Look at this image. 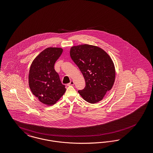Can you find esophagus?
Returning a JSON list of instances; mask_svg holds the SVG:
<instances>
[{
    "instance_id": "esophagus-1",
    "label": "esophagus",
    "mask_w": 153,
    "mask_h": 153,
    "mask_svg": "<svg viewBox=\"0 0 153 153\" xmlns=\"http://www.w3.org/2000/svg\"><path fill=\"white\" fill-rule=\"evenodd\" d=\"M74 85V81H71L69 83H68V84H67V85L68 86H69V85Z\"/></svg>"
}]
</instances>
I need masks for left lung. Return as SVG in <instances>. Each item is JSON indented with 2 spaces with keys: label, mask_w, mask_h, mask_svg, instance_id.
<instances>
[{
  "label": "left lung",
  "mask_w": 153,
  "mask_h": 153,
  "mask_svg": "<svg viewBox=\"0 0 153 153\" xmlns=\"http://www.w3.org/2000/svg\"><path fill=\"white\" fill-rule=\"evenodd\" d=\"M70 56L85 81V88L78 91L79 94L92 104L101 101L115 81V69L112 59L101 48L87 44L72 47Z\"/></svg>",
  "instance_id": "left-lung-1"
}]
</instances>
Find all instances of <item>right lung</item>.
Masks as SVG:
<instances>
[{"mask_svg": "<svg viewBox=\"0 0 153 153\" xmlns=\"http://www.w3.org/2000/svg\"><path fill=\"white\" fill-rule=\"evenodd\" d=\"M62 49L48 48L33 61L30 68L29 84L33 94L45 104H54L65 92L54 69V64L62 53Z\"/></svg>", "mask_w": 153, "mask_h": 153, "instance_id": "1", "label": "right lung"}]
</instances>
